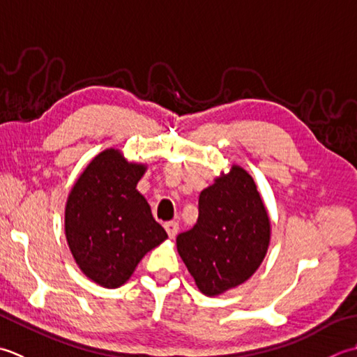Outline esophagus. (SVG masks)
<instances>
[{
    "label": "esophagus",
    "instance_id": "34e87169",
    "mask_svg": "<svg viewBox=\"0 0 357 357\" xmlns=\"http://www.w3.org/2000/svg\"><path fill=\"white\" fill-rule=\"evenodd\" d=\"M165 229H166V232H168V236H169L171 238H174V237L177 236V232H178V223L174 222V220L166 222V223H165Z\"/></svg>",
    "mask_w": 357,
    "mask_h": 357
}]
</instances>
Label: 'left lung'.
I'll return each mask as SVG.
<instances>
[{"instance_id": "1", "label": "left lung", "mask_w": 357, "mask_h": 357, "mask_svg": "<svg viewBox=\"0 0 357 357\" xmlns=\"http://www.w3.org/2000/svg\"><path fill=\"white\" fill-rule=\"evenodd\" d=\"M271 222L257 186L232 165L199 197V219L177 236V251L205 296L242 285L264 261Z\"/></svg>"}]
</instances>
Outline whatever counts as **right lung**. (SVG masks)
<instances>
[{"instance_id":"1","label":"right lung","mask_w":357,"mask_h":357,"mask_svg":"<svg viewBox=\"0 0 357 357\" xmlns=\"http://www.w3.org/2000/svg\"><path fill=\"white\" fill-rule=\"evenodd\" d=\"M146 166L129 163L119 149H106L86 166L72 186L64 231L79 270L100 287L129 280L144 254L168 238L137 191Z\"/></svg>"}]
</instances>
